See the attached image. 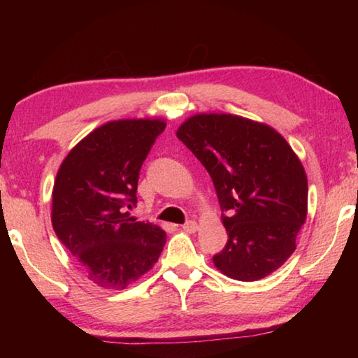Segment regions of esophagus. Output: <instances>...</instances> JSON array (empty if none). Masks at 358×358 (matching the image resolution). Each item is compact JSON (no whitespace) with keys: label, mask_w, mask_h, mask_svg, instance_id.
Instances as JSON below:
<instances>
[{"label":"esophagus","mask_w":358,"mask_h":358,"mask_svg":"<svg viewBox=\"0 0 358 358\" xmlns=\"http://www.w3.org/2000/svg\"><path fill=\"white\" fill-rule=\"evenodd\" d=\"M181 227H183L185 232L194 234V232H196V230H197V222H196V221H187V222H185Z\"/></svg>","instance_id":"obj_1"}]
</instances>
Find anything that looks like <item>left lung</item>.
Segmentation results:
<instances>
[{"label":"left lung","instance_id":"left-lung-1","mask_svg":"<svg viewBox=\"0 0 358 358\" xmlns=\"http://www.w3.org/2000/svg\"><path fill=\"white\" fill-rule=\"evenodd\" d=\"M177 137L207 169L229 235L213 256L222 275L257 281L295 251L308 215V178L301 161L280 132L230 113H197Z\"/></svg>","mask_w":358,"mask_h":358}]
</instances>
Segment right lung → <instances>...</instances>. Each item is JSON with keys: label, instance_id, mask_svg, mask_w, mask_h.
I'll return each instance as SVG.
<instances>
[{"label": "right lung", "instance_id": "add662e5", "mask_svg": "<svg viewBox=\"0 0 358 358\" xmlns=\"http://www.w3.org/2000/svg\"><path fill=\"white\" fill-rule=\"evenodd\" d=\"M161 118L115 120L83 137L58 169L52 191V226L88 280L121 290L153 268L166 232L137 221L138 172Z\"/></svg>", "mask_w": 358, "mask_h": 358}]
</instances>
